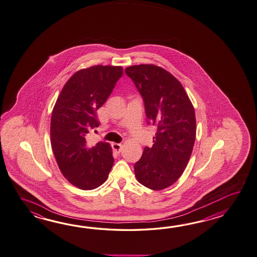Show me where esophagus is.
I'll use <instances>...</instances> for the list:
<instances>
[{
	"mask_svg": "<svg viewBox=\"0 0 257 257\" xmlns=\"http://www.w3.org/2000/svg\"><path fill=\"white\" fill-rule=\"evenodd\" d=\"M112 149H114V151H116L117 153H120V152H121V149H122V145L113 143L112 144Z\"/></svg>",
	"mask_w": 257,
	"mask_h": 257,
	"instance_id": "1",
	"label": "esophagus"
}]
</instances>
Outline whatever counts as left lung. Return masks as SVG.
<instances>
[{
  "mask_svg": "<svg viewBox=\"0 0 257 257\" xmlns=\"http://www.w3.org/2000/svg\"><path fill=\"white\" fill-rule=\"evenodd\" d=\"M143 97L148 123L157 127L153 146L135 164L137 181L151 190L175 183L185 170L196 135L194 108L182 84L153 64L125 69Z\"/></svg>",
  "mask_w": 257,
  "mask_h": 257,
  "instance_id": "left-lung-1",
  "label": "left lung"
}]
</instances>
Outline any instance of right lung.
Segmentation results:
<instances>
[{
	"mask_svg": "<svg viewBox=\"0 0 257 257\" xmlns=\"http://www.w3.org/2000/svg\"><path fill=\"white\" fill-rule=\"evenodd\" d=\"M122 74L120 66L96 65L79 70L66 82L52 110L53 154L63 176L82 190L100 186L113 165L109 144L100 141L89 147L86 137L99 125L96 111Z\"/></svg>",
	"mask_w": 257,
	"mask_h": 257,
	"instance_id": "add662e5",
	"label": "right lung"
}]
</instances>
